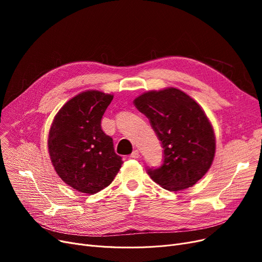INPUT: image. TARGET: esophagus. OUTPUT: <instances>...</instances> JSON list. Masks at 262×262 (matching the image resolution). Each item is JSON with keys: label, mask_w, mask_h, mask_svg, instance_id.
Instances as JSON below:
<instances>
[{"label": "esophagus", "mask_w": 262, "mask_h": 262, "mask_svg": "<svg viewBox=\"0 0 262 262\" xmlns=\"http://www.w3.org/2000/svg\"><path fill=\"white\" fill-rule=\"evenodd\" d=\"M140 156V154H139V150L138 149H135L134 152L130 154V158H138Z\"/></svg>", "instance_id": "1"}]
</instances>
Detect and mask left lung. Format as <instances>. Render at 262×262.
<instances>
[{
  "label": "left lung",
  "instance_id": "1",
  "mask_svg": "<svg viewBox=\"0 0 262 262\" xmlns=\"http://www.w3.org/2000/svg\"><path fill=\"white\" fill-rule=\"evenodd\" d=\"M134 104L148 119L163 148L162 164L147 167V174L170 191L193 186L209 170L215 152L214 133L204 110L176 88L148 91Z\"/></svg>",
  "mask_w": 262,
  "mask_h": 262
}]
</instances>
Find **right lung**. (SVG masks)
Masks as SVG:
<instances>
[{
    "instance_id": "obj_1",
    "label": "right lung",
    "mask_w": 262,
    "mask_h": 262,
    "mask_svg": "<svg viewBox=\"0 0 262 262\" xmlns=\"http://www.w3.org/2000/svg\"><path fill=\"white\" fill-rule=\"evenodd\" d=\"M114 96L86 91L67 102L49 133V152L55 171L73 189L94 194L112 184L122 166L113 138L101 127Z\"/></svg>"
}]
</instances>
